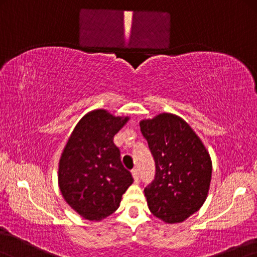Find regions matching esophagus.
I'll return each mask as SVG.
<instances>
[{
	"instance_id": "1",
	"label": "esophagus",
	"mask_w": 257,
	"mask_h": 257,
	"mask_svg": "<svg viewBox=\"0 0 257 257\" xmlns=\"http://www.w3.org/2000/svg\"><path fill=\"white\" fill-rule=\"evenodd\" d=\"M132 174H133V177H134V180H135V182L136 183L140 182V170H138L137 168H134L132 170Z\"/></svg>"
}]
</instances>
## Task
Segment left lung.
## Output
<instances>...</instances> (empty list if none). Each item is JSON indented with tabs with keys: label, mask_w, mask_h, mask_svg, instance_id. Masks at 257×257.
<instances>
[{
	"label": "left lung",
	"mask_w": 257,
	"mask_h": 257,
	"mask_svg": "<svg viewBox=\"0 0 257 257\" xmlns=\"http://www.w3.org/2000/svg\"><path fill=\"white\" fill-rule=\"evenodd\" d=\"M156 162V176L144 189L154 216L181 223L200 209L209 191L211 160L208 151L182 117L161 113L140 122Z\"/></svg>",
	"instance_id": "1"
}]
</instances>
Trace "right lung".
<instances>
[{
	"mask_svg": "<svg viewBox=\"0 0 257 257\" xmlns=\"http://www.w3.org/2000/svg\"><path fill=\"white\" fill-rule=\"evenodd\" d=\"M128 120L105 109L89 112L75 125L60 157V192L89 221H100L114 213L134 182L113 143L114 135Z\"/></svg>",
	"mask_w": 257,
	"mask_h": 257,
	"instance_id": "right-lung-1",
	"label": "right lung"
}]
</instances>
